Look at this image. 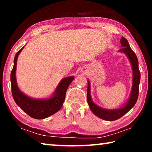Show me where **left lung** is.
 Listing matches in <instances>:
<instances>
[{"label":"left lung","mask_w":152,"mask_h":152,"mask_svg":"<svg viewBox=\"0 0 152 152\" xmlns=\"http://www.w3.org/2000/svg\"><path fill=\"white\" fill-rule=\"evenodd\" d=\"M121 45L122 48L120 49L119 51L124 53L127 56L131 64H132V70H133V84L132 88L131 91V94L127 103L125 106L118 109H104L102 108L97 106L92 101L91 95V85L90 82L88 80V89H87V101L89 105V107L92 112L102 119L112 121L117 120L119 119L126 113H128L129 110L134 107L136 102L137 101V98L139 95V86L140 82V72L139 70L138 66V60L135 53H134L130 45L129 44L127 40L125 37H122L120 40Z\"/></svg>","instance_id":"8db88e82"}]
</instances>
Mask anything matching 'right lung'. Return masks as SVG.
Masks as SVG:
<instances>
[{"mask_svg": "<svg viewBox=\"0 0 152 152\" xmlns=\"http://www.w3.org/2000/svg\"><path fill=\"white\" fill-rule=\"evenodd\" d=\"M23 48L20 49L15 55L13 68L11 73L12 97L18 106L31 117L36 119H43L57 113L61 109L65 100L67 89L74 78L73 76H69L61 80L53 96L50 99H35L27 96L20 91L16 80L17 58Z\"/></svg>", "mask_w": 152, "mask_h": 152, "instance_id": "obj_1", "label": "right lung"}]
</instances>
